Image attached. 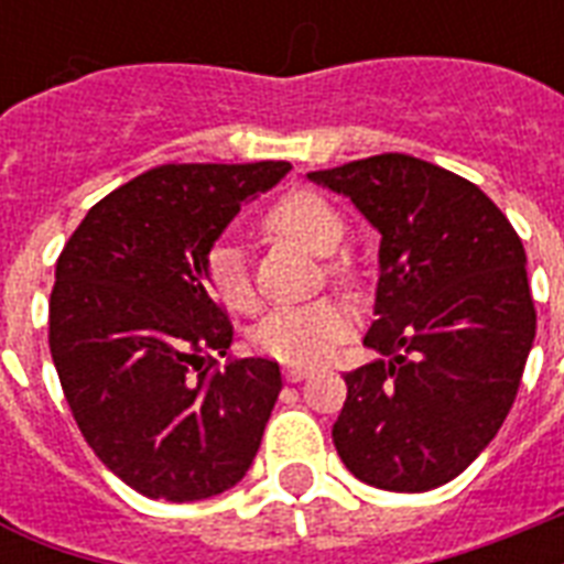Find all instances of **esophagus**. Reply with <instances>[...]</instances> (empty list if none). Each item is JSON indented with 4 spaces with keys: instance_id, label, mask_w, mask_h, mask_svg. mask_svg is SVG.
<instances>
[{
    "instance_id": "34e87169",
    "label": "esophagus",
    "mask_w": 564,
    "mask_h": 564,
    "mask_svg": "<svg viewBox=\"0 0 564 564\" xmlns=\"http://www.w3.org/2000/svg\"><path fill=\"white\" fill-rule=\"evenodd\" d=\"M310 375H313V369H307V366H286V369H283V377H286L290 383H301V380Z\"/></svg>"
}]
</instances>
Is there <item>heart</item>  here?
Masks as SVG:
<instances>
[{
    "mask_svg": "<svg viewBox=\"0 0 564 564\" xmlns=\"http://www.w3.org/2000/svg\"><path fill=\"white\" fill-rule=\"evenodd\" d=\"M263 228L313 254H330L343 239V219L322 195L292 189L265 210ZM327 272L345 281L351 269L343 260L327 265ZM207 286L228 310L254 307V286L248 278L246 257L237 246L219 242L207 257ZM351 330L348 310L336 301H310L299 307H278L254 327L251 343L260 354L290 366H313L325 360Z\"/></svg>",
    "mask_w": 564,
    "mask_h": 564,
    "instance_id": "obj_1",
    "label": "heart"
}]
</instances>
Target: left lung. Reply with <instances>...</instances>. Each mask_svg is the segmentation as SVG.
Returning <instances> with one entry per match:
<instances>
[{
	"mask_svg": "<svg viewBox=\"0 0 564 564\" xmlns=\"http://www.w3.org/2000/svg\"><path fill=\"white\" fill-rule=\"evenodd\" d=\"M310 181L348 195L380 234V354L345 375L336 454L386 491L445 486L512 410L535 339L527 254L477 184L410 154H375Z\"/></svg>",
	"mask_w": 564,
	"mask_h": 564,
	"instance_id": "left-lung-1",
	"label": "left lung"
}]
</instances>
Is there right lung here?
<instances>
[{
    "label": "right lung",
    "mask_w": 564,
    "mask_h": 564,
    "mask_svg": "<svg viewBox=\"0 0 564 564\" xmlns=\"http://www.w3.org/2000/svg\"><path fill=\"white\" fill-rule=\"evenodd\" d=\"M286 161L166 163L99 204L57 257L48 351L78 430L119 480L189 503L237 486L281 392L278 362L216 366L234 343L207 257Z\"/></svg>",
    "instance_id": "1"
}]
</instances>
